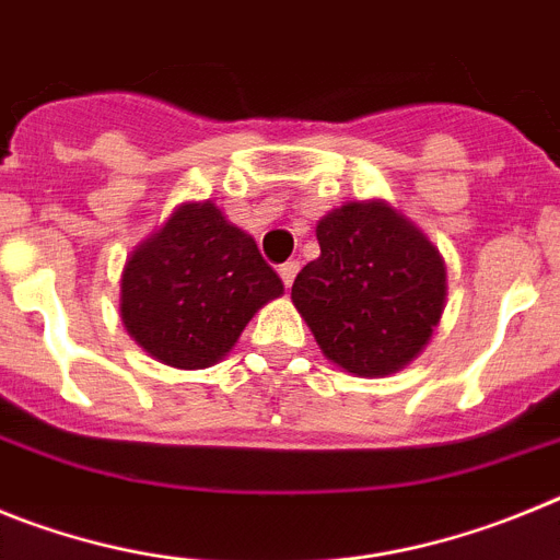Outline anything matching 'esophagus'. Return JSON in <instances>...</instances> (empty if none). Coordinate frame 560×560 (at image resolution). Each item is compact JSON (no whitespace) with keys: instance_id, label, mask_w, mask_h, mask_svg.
<instances>
[{"instance_id":"34e87169","label":"esophagus","mask_w":560,"mask_h":560,"mask_svg":"<svg viewBox=\"0 0 560 560\" xmlns=\"http://www.w3.org/2000/svg\"><path fill=\"white\" fill-rule=\"evenodd\" d=\"M277 271H280V277H283V285H285V289H291V283H294L296 271H300V264H296V260H289V264H283Z\"/></svg>"}]
</instances>
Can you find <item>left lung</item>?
<instances>
[{
    "mask_svg": "<svg viewBox=\"0 0 560 560\" xmlns=\"http://www.w3.org/2000/svg\"><path fill=\"white\" fill-rule=\"evenodd\" d=\"M319 257L291 300L334 364L389 375L427 348L446 308V264L418 226L384 201H350L316 224Z\"/></svg>",
    "mask_w": 560,
    "mask_h": 560,
    "instance_id": "1",
    "label": "left lung"
}]
</instances>
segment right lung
<instances>
[{
  "label": "right lung",
  "mask_w": 560,
  "mask_h": 560,
  "mask_svg": "<svg viewBox=\"0 0 560 560\" xmlns=\"http://www.w3.org/2000/svg\"><path fill=\"white\" fill-rule=\"evenodd\" d=\"M283 280L212 201L182 205L126 260L120 316L148 355L179 370L224 359Z\"/></svg>",
  "instance_id": "obj_1"
}]
</instances>
